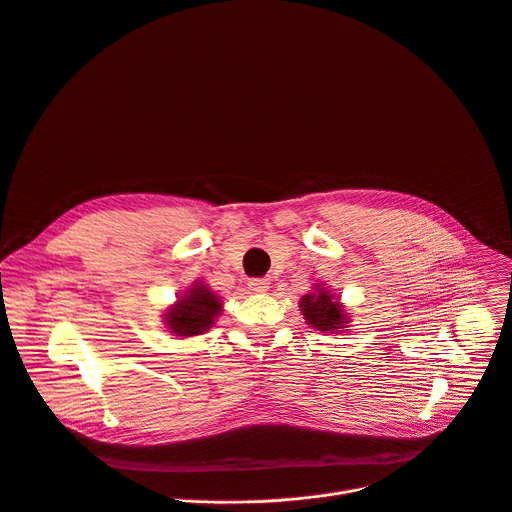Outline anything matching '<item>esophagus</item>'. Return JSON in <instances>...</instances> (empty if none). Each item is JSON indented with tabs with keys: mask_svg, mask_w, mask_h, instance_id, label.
Listing matches in <instances>:
<instances>
[{
	"mask_svg": "<svg viewBox=\"0 0 512 512\" xmlns=\"http://www.w3.org/2000/svg\"><path fill=\"white\" fill-rule=\"evenodd\" d=\"M249 288L255 294H265L269 290V280H261V277H255V280L249 282Z\"/></svg>",
	"mask_w": 512,
	"mask_h": 512,
	"instance_id": "esophagus-1",
	"label": "esophagus"
}]
</instances>
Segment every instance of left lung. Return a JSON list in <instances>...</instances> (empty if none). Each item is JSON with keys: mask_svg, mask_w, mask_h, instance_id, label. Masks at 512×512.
<instances>
[{"mask_svg": "<svg viewBox=\"0 0 512 512\" xmlns=\"http://www.w3.org/2000/svg\"><path fill=\"white\" fill-rule=\"evenodd\" d=\"M300 312L312 329L320 333L349 331L351 316L341 304L339 294L329 290L322 282L314 284L312 292L300 298Z\"/></svg>", "mask_w": 512, "mask_h": 512, "instance_id": "1", "label": "left lung"}]
</instances>
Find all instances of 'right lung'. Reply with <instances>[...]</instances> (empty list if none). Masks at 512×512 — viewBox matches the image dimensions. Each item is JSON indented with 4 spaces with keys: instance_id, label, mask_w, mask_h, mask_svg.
Listing matches in <instances>:
<instances>
[{
    "instance_id": "obj_1",
    "label": "right lung",
    "mask_w": 512,
    "mask_h": 512,
    "mask_svg": "<svg viewBox=\"0 0 512 512\" xmlns=\"http://www.w3.org/2000/svg\"><path fill=\"white\" fill-rule=\"evenodd\" d=\"M220 312L222 298L208 284L198 280L165 310L163 322L173 337L190 339L212 329Z\"/></svg>"
}]
</instances>
